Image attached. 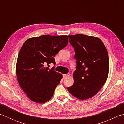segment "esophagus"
Instances as JSON below:
<instances>
[{"mask_svg":"<svg viewBox=\"0 0 124 124\" xmlns=\"http://www.w3.org/2000/svg\"><path fill=\"white\" fill-rule=\"evenodd\" d=\"M70 76V74H63V77L64 78H67Z\"/></svg>","mask_w":124,"mask_h":124,"instance_id":"34e87169","label":"esophagus"}]
</instances>
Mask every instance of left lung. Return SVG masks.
Masks as SVG:
<instances>
[{
	"instance_id": "8db88e82",
	"label": "left lung",
	"mask_w": 124,
	"mask_h": 124,
	"mask_svg": "<svg viewBox=\"0 0 124 124\" xmlns=\"http://www.w3.org/2000/svg\"><path fill=\"white\" fill-rule=\"evenodd\" d=\"M74 48L77 69L74 84L67 90L74 97L87 100L96 95L107 79L109 60L107 50L98 37L81 34L68 35Z\"/></svg>"
}]
</instances>
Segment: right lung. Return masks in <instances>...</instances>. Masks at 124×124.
<instances>
[{"label":"right lung","mask_w":124,"mask_h":124,"mask_svg":"<svg viewBox=\"0 0 124 124\" xmlns=\"http://www.w3.org/2000/svg\"><path fill=\"white\" fill-rule=\"evenodd\" d=\"M68 43L67 35H43L28 39L21 48L16 66L17 78L33 102L44 103L53 96L63 76L46 66L56 63L54 57Z\"/></svg>","instance_id":"right-lung-1"}]
</instances>
